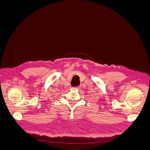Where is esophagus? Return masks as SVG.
Listing matches in <instances>:
<instances>
[{
    "mask_svg": "<svg viewBox=\"0 0 150 150\" xmlns=\"http://www.w3.org/2000/svg\"><path fill=\"white\" fill-rule=\"evenodd\" d=\"M79 87H78H78H74V88H72V89H79Z\"/></svg>",
    "mask_w": 150,
    "mask_h": 150,
    "instance_id": "1",
    "label": "esophagus"
}]
</instances>
